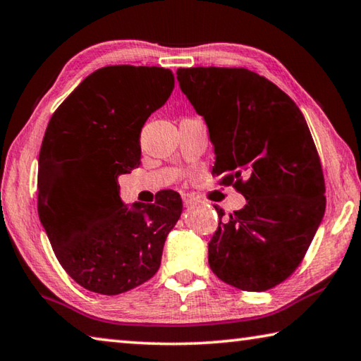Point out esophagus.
I'll return each instance as SVG.
<instances>
[{
    "mask_svg": "<svg viewBox=\"0 0 361 361\" xmlns=\"http://www.w3.org/2000/svg\"><path fill=\"white\" fill-rule=\"evenodd\" d=\"M181 199H183V204H185V207H191V205L195 204V197H194V195L188 194V192H183V194H181Z\"/></svg>",
    "mask_w": 361,
    "mask_h": 361,
    "instance_id": "esophagus-1",
    "label": "esophagus"
}]
</instances>
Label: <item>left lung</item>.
Segmentation results:
<instances>
[{
	"mask_svg": "<svg viewBox=\"0 0 361 361\" xmlns=\"http://www.w3.org/2000/svg\"><path fill=\"white\" fill-rule=\"evenodd\" d=\"M176 79L209 126L213 175L247 205L216 209L209 264L243 291L285 282L304 259L325 213V178L301 109L264 76L247 68H178Z\"/></svg>",
	"mask_w": 361,
	"mask_h": 361,
	"instance_id": "obj_1",
	"label": "left lung"
}]
</instances>
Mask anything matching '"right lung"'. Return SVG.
<instances>
[{
  "instance_id": "right-lung-1",
  "label": "right lung",
  "mask_w": 361,
  "mask_h": 361,
  "mask_svg": "<svg viewBox=\"0 0 361 361\" xmlns=\"http://www.w3.org/2000/svg\"><path fill=\"white\" fill-rule=\"evenodd\" d=\"M161 66L111 65L94 71L49 121L38 161V213L54 253L82 288L114 296L154 276L181 197L121 202L118 175L138 167L146 119L172 94Z\"/></svg>"
}]
</instances>
